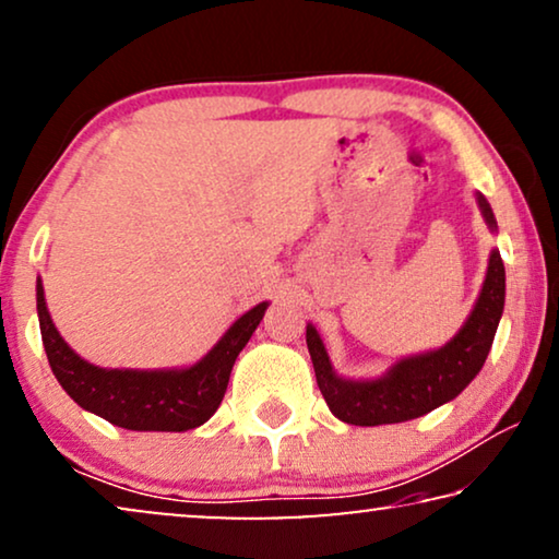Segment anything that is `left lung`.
Returning a JSON list of instances; mask_svg holds the SVG:
<instances>
[{
    "label": "left lung",
    "mask_w": 559,
    "mask_h": 559,
    "mask_svg": "<svg viewBox=\"0 0 559 559\" xmlns=\"http://www.w3.org/2000/svg\"><path fill=\"white\" fill-rule=\"evenodd\" d=\"M478 205L488 226L496 228L491 205L484 195H478ZM503 295H507V272H503L499 251H491L484 289L461 333L440 350L404 358L377 381H346L335 377L323 341L316 328L308 325L305 338H308L312 369H316L320 394L328 407L343 423L373 427L407 423L455 400L484 369L503 312Z\"/></svg>",
    "instance_id": "8db88e82"
}]
</instances>
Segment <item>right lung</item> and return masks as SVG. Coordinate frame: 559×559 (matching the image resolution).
Masks as SVG:
<instances>
[{
	"label": "right lung",
	"instance_id": "right-lung-1",
	"mask_svg": "<svg viewBox=\"0 0 559 559\" xmlns=\"http://www.w3.org/2000/svg\"><path fill=\"white\" fill-rule=\"evenodd\" d=\"M264 310L266 302H259L247 316H241L216 343V348L190 369H98L73 354L68 343L60 338L50 312L45 308L43 285L37 282V318H40L43 346L60 386L83 409L94 412L124 430L140 432H182L211 419L226 394L236 356L257 331Z\"/></svg>",
	"mask_w": 559,
	"mask_h": 559
}]
</instances>
